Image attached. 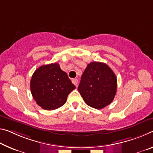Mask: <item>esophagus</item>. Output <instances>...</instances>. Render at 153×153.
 Wrapping results in <instances>:
<instances>
[{"mask_svg":"<svg viewBox=\"0 0 153 153\" xmlns=\"http://www.w3.org/2000/svg\"><path fill=\"white\" fill-rule=\"evenodd\" d=\"M72 82H73V84H74V85L77 86V82H78V80H77V79H72Z\"/></svg>","mask_w":153,"mask_h":153,"instance_id":"1","label":"esophagus"}]
</instances>
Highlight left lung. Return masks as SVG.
<instances>
[{"label":"left lung","mask_w":153,"mask_h":153,"mask_svg":"<svg viewBox=\"0 0 153 153\" xmlns=\"http://www.w3.org/2000/svg\"><path fill=\"white\" fill-rule=\"evenodd\" d=\"M117 89L116 75L108 65L92 62L84 70L78 91L90 107L102 109L114 100Z\"/></svg>","instance_id":"8db88e82"}]
</instances>
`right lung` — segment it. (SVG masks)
<instances>
[{"instance_id":"obj_1","label":"right lung","mask_w":153,"mask_h":153,"mask_svg":"<svg viewBox=\"0 0 153 153\" xmlns=\"http://www.w3.org/2000/svg\"><path fill=\"white\" fill-rule=\"evenodd\" d=\"M76 88L58 63L43 65L36 69L30 80V91L38 105L46 110L59 108Z\"/></svg>"}]
</instances>
